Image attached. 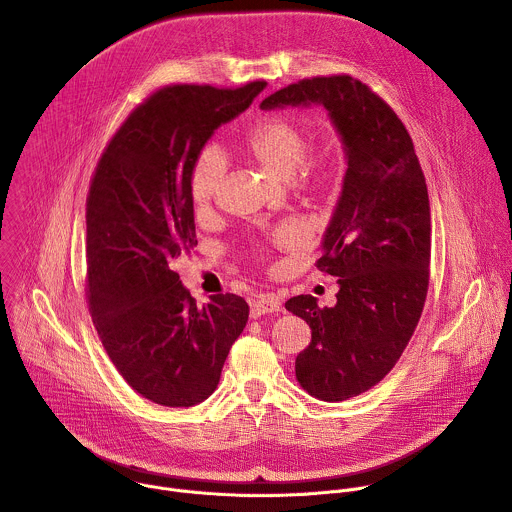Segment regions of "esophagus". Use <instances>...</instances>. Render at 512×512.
I'll return each instance as SVG.
<instances>
[{"instance_id":"1","label":"esophagus","mask_w":512,"mask_h":512,"mask_svg":"<svg viewBox=\"0 0 512 512\" xmlns=\"http://www.w3.org/2000/svg\"><path fill=\"white\" fill-rule=\"evenodd\" d=\"M281 300L275 294H259L251 300V318H261L271 312H279Z\"/></svg>"}]
</instances>
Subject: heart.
I'll return each instance as SVG.
<instances>
[{"mask_svg": "<svg viewBox=\"0 0 512 512\" xmlns=\"http://www.w3.org/2000/svg\"><path fill=\"white\" fill-rule=\"evenodd\" d=\"M247 154L279 180H291L302 190L316 188L328 174L326 156H308L310 139L306 129L289 117L271 115L257 121L245 137ZM225 176V162L216 152H204L196 158L188 178V192L196 214L210 208ZM279 243H291L296 235L279 233Z\"/></svg>", "mask_w": 512, "mask_h": 512, "instance_id": "heart-1", "label": "heart"}]
</instances>
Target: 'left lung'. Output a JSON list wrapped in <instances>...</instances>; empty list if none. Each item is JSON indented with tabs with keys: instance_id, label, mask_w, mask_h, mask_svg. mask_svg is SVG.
Returning a JSON list of instances; mask_svg holds the SVG:
<instances>
[{
	"instance_id": "8db88e82",
	"label": "left lung",
	"mask_w": 512,
	"mask_h": 512,
	"mask_svg": "<svg viewBox=\"0 0 512 512\" xmlns=\"http://www.w3.org/2000/svg\"><path fill=\"white\" fill-rule=\"evenodd\" d=\"M310 105L328 111L346 162L318 259L340 289L332 308L296 296L285 310L312 328L296 358L300 385L336 403L375 387L405 350L427 296L431 214L413 141L381 97L338 75L289 85L259 107Z\"/></svg>"
}]
</instances>
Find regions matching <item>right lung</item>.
I'll return each mask as SVG.
<instances>
[{"label":"right lung","mask_w":512,"mask_h":512,"mask_svg":"<svg viewBox=\"0 0 512 512\" xmlns=\"http://www.w3.org/2000/svg\"><path fill=\"white\" fill-rule=\"evenodd\" d=\"M263 89V81L241 89H160L113 135L91 182L89 312L119 375L158 405L208 399L249 318L247 302L235 294L196 306L172 263L198 245L192 164L212 133Z\"/></svg>","instance_id":"obj_1"}]
</instances>
